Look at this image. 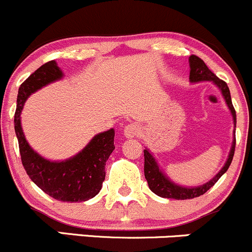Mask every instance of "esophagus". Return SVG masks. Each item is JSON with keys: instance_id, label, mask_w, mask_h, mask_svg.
<instances>
[{"instance_id": "obj_1", "label": "esophagus", "mask_w": 252, "mask_h": 252, "mask_svg": "<svg viewBox=\"0 0 252 252\" xmlns=\"http://www.w3.org/2000/svg\"><path fill=\"white\" fill-rule=\"evenodd\" d=\"M123 134H124V136L126 137V139H133V137L137 136V135L140 134L139 126H137V124H135V123L126 124V126H124Z\"/></svg>"}]
</instances>
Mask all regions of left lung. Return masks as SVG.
<instances>
[{
  "mask_svg": "<svg viewBox=\"0 0 252 252\" xmlns=\"http://www.w3.org/2000/svg\"><path fill=\"white\" fill-rule=\"evenodd\" d=\"M189 82L190 83H199V82H213L214 84L220 89L222 96H223L224 102H226L227 107H228L229 112H231L233 117V124H234V130H233V141L231 150H229L228 157H227L226 161H224L223 166L221 168V170L217 173L215 176L211 180H209L206 184L200 185V186H194V187H187V186H181L179 184H175L174 181H171L165 173L159 168V164L156 160L155 156L152 155L150 150L146 147L144 150V156H145V177L147 180V184L150 189L152 190L155 194L159 195L161 198H170V199H192V198L199 197V195L204 194L208 189H210L214 185L219 181L220 177L222 176L227 170H228L229 165H231L233 156H234V148H235V124H237V116H235V110L233 107L232 99H231V93H229V88L227 86L226 82H223L222 79L216 77V75H214L210 70L208 68V66L205 65V63L203 62L200 58H198L197 55H190L189 58Z\"/></svg>",
  "mask_w": 252,
  "mask_h": 252,
  "instance_id": "left-lung-1",
  "label": "left lung"
}]
</instances>
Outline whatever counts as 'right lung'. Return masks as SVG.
<instances>
[{"label": "right lung", "mask_w": 252, "mask_h": 252, "mask_svg": "<svg viewBox=\"0 0 252 252\" xmlns=\"http://www.w3.org/2000/svg\"><path fill=\"white\" fill-rule=\"evenodd\" d=\"M63 77L62 68L55 60H52L37 68L21 84L18 92L14 129L24 169L33 184L60 202H86L94 198L102 187L106 160L115 150V129L95 135L73 157L65 160H50L29 145L21 128L20 115L28 97Z\"/></svg>", "instance_id": "1"}]
</instances>
